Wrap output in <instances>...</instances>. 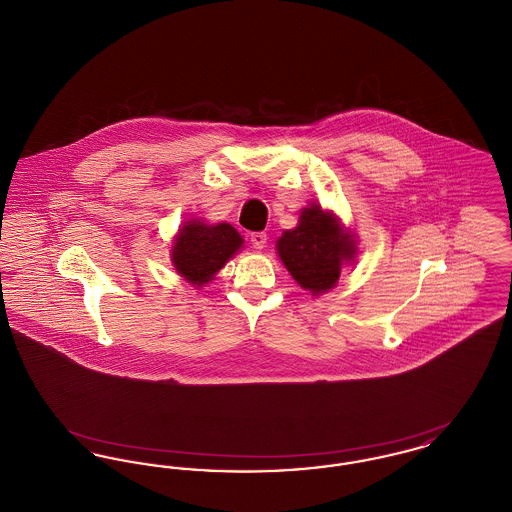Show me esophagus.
<instances>
[{
	"label": "esophagus",
	"mask_w": 512,
	"mask_h": 512,
	"mask_svg": "<svg viewBox=\"0 0 512 512\" xmlns=\"http://www.w3.org/2000/svg\"><path fill=\"white\" fill-rule=\"evenodd\" d=\"M249 240H251L255 249H265L267 247V234L265 232H253Z\"/></svg>",
	"instance_id": "1"
}]
</instances>
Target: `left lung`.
<instances>
[{"mask_svg":"<svg viewBox=\"0 0 512 512\" xmlns=\"http://www.w3.org/2000/svg\"><path fill=\"white\" fill-rule=\"evenodd\" d=\"M357 245V234L334 211L309 203L297 226L276 240V253L293 280L317 297L338 284L343 267L355 263Z\"/></svg>","mask_w":512,"mask_h":512,"instance_id":"8db88e82","label":"left lung"}]
</instances>
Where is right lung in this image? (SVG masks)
<instances>
[{
	"instance_id": "add662e5",
	"label": "right lung",
	"mask_w": 512,
	"mask_h": 512,
	"mask_svg": "<svg viewBox=\"0 0 512 512\" xmlns=\"http://www.w3.org/2000/svg\"><path fill=\"white\" fill-rule=\"evenodd\" d=\"M242 247L244 238L228 222L186 220L172 238V265L190 286L201 288L215 280L220 268Z\"/></svg>"
}]
</instances>
